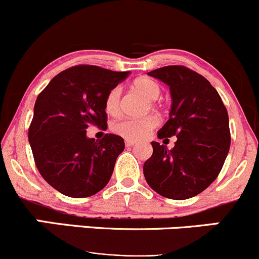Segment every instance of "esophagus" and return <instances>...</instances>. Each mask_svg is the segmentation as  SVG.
Segmentation results:
<instances>
[{
	"label": "esophagus",
	"mask_w": 259,
	"mask_h": 259,
	"mask_svg": "<svg viewBox=\"0 0 259 259\" xmlns=\"http://www.w3.org/2000/svg\"><path fill=\"white\" fill-rule=\"evenodd\" d=\"M124 143H126L127 147H132V146H135L136 143H137V142H136V141H130V140H126V142H124Z\"/></svg>",
	"instance_id": "esophagus-1"
}]
</instances>
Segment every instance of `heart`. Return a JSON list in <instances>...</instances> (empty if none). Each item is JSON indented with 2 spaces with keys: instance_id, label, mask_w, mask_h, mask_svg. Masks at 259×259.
I'll return each mask as SVG.
<instances>
[{
  "instance_id": "obj_1",
  "label": "heart",
  "mask_w": 259,
  "mask_h": 259,
  "mask_svg": "<svg viewBox=\"0 0 259 259\" xmlns=\"http://www.w3.org/2000/svg\"><path fill=\"white\" fill-rule=\"evenodd\" d=\"M133 89L147 98L151 102L152 108L156 107L153 101L158 100L162 93L161 87L156 81L148 77H142L133 82ZM105 110L110 116H118L121 111V89L119 87H114L108 91L105 98ZM157 126H158V118L153 114H149L142 118L119 119L112 124V131L126 140L140 141L147 137L151 131L156 128Z\"/></svg>"
}]
</instances>
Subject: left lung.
Wrapping results in <instances>:
<instances>
[{
	"mask_svg": "<svg viewBox=\"0 0 259 259\" xmlns=\"http://www.w3.org/2000/svg\"><path fill=\"white\" fill-rule=\"evenodd\" d=\"M169 87V119L158 138L177 137L170 151L152 142L153 153L143 164L148 186L170 199H187L203 192L220 175L229 146L227 108L214 87L185 66L148 72Z\"/></svg>",
	"mask_w": 259,
	"mask_h": 259,
	"instance_id": "1",
	"label": "left lung"
}]
</instances>
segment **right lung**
<instances>
[{"mask_svg":"<svg viewBox=\"0 0 259 259\" xmlns=\"http://www.w3.org/2000/svg\"><path fill=\"white\" fill-rule=\"evenodd\" d=\"M130 72L78 65L53 77L37 97L28 130L37 169L62 194L84 198L105 188L124 149L119 136L87 137L90 127L107 130L105 98Z\"/></svg>","mask_w":259,"mask_h":259,"instance_id":"add662e5","label":"right lung"}]
</instances>
